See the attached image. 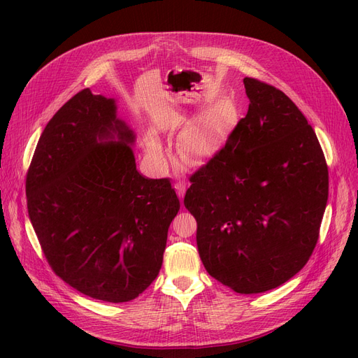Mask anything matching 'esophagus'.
I'll use <instances>...</instances> for the list:
<instances>
[{
	"instance_id": "obj_1",
	"label": "esophagus",
	"mask_w": 358,
	"mask_h": 358,
	"mask_svg": "<svg viewBox=\"0 0 358 358\" xmlns=\"http://www.w3.org/2000/svg\"><path fill=\"white\" fill-rule=\"evenodd\" d=\"M175 189H176V192H178V196L180 197V199H183V196H185V191H187V185L183 182H176L175 183Z\"/></svg>"
}]
</instances>
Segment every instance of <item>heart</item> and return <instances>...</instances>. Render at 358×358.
Here are the masks:
<instances>
[{
    "instance_id": "1",
    "label": "heart",
    "mask_w": 358,
    "mask_h": 358,
    "mask_svg": "<svg viewBox=\"0 0 358 358\" xmlns=\"http://www.w3.org/2000/svg\"><path fill=\"white\" fill-rule=\"evenodd\" d=\"M227 128H229V117L220 112L191 122L183 128L178 138V155L182 161L189 162V164H197V162L212 158L222 146ZM145 148L148 155L152 158L157 166H166V154L155 136H146Z\"/></svg>"
}]
</instances>
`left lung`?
I'll use <instances>...</instances> for the list:
<instances>
[{
  "instance_id": "left-lung-1",
  "label": "left lung",
  "mask_w": 358,
  "mask_h": 358,
  "mask_svg": "<svg viewBox=\"0 0 358 358\" xmlns=\"http://www.w3.org/2000/svg\"><path fill=\"white\" fill-rule=\"evenodd\" d=\"M243 83L248 113L191 176L183 204L197 220L208 273L236 292L257 294L308 263L327 206L329 170L299 107L272 85Z\"/></svg>"
}]
</instances>
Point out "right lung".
<instances>
[{"mask_svg": "<svg viewBox=\"0 0 358 358\" xmlns=\"http://www.w3.org/2000/svg\"><path fill=\"white\" fill-rule=\"evenodd\" d=\"M115 99L83 90L53 115L27 175L28 215L48 263L96 300L136 299L158 276L180 203L140 175Z\"/></svg>", "mask_w": 358, "mask_h": 358, "instance_id": "right-lung-1", "label": "right lung"}]
</instances>
